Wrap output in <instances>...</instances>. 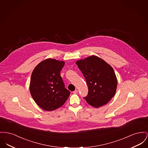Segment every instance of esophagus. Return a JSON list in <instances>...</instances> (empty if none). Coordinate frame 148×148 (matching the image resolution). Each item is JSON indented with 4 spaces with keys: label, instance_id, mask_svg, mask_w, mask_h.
<instances>
[{
    "label": "esophagus",
    "instance_id": "obj_1",
    "mask_svg": "<svg viewBox=\"0 0 148 148\" xmlns=\"http://www.w3.org/2000/svg\"><path fill=\"white\" fill-rule=\"evenodd\" d=\"M78 92V91L77 89H75L74 91H73V93H74V94H77Z\"/></svg>",
    "mask_w": 148,
    "mask_h": 148
}]
</instances>
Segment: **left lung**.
<instances>
[{"label": "left lung", "mask_w": 148, "mask_h": 148, "mask_svg": "<svg viewBox=\"0 0 148 148\" xmlns=\"http://www.w3.org/2000/svg\"><path fill=\"white\" fill-rule=\"evenodd\" d=\"M87 82L88 93L84 98L90 106L98 108L114 96L117 80L113 68L96 56L76 62Z\"/></svg>", "instance_id": "8db88e82"}]
</instances>
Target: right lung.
I'll use <instances>...</instances> for the list:
<instances>
[{"label": "right lung", "instance_id": "right-lung-1", "mask_svg": "<svg viewBox=\"0 0 148 148\" xmlns=\"http://www.w3.org/2000/svg\"><path fill=\"white\" fill-rule=\"evenodd\" d=\"M64 64V61L47 59L33 70L30 93L35 102L45 111H51L60 107L70 95L60 76Z\"/></svg>", "mask_w": 148, "mask_h": 148}]
</instances>
